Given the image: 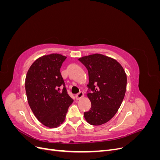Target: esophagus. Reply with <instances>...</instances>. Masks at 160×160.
<instances>
[{
	"mask_svg": "<svg viewBox=\"0 0 160 160\" xmlns=\"http://www.w3.org/2000/svg\"><path fill=\"white\" fill-rule=\"evenodd\" d=\"M84 96V94H83V92H79V93H78V94H77L76 95H75V98H76V99L77 100H79V99H81L82 98H83V97Z\"/></svg>",
	"mask_w": 160,
	"mask_h": 160,
	"instance_id": "esophagus-1",
	"label": "esophagus"
}]
</instances>
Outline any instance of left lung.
Returning <instances> with one entry per match:
<instances>
[{"label":"left lung","mask_w":160,"mask_h":160,"mask_svg":"<svg viewBox=\"0 0 160 160\" xmlns=\"http://www.w3.org/2000/svg\"><path fill=\"white\" fill-rule=\"evenodd\" d=\"M79 61L89 74L88 97L91 107L84 113L85 119L93 125L107 123L117 113L125 97V72L117 61L101 54L83 57Z\"/></svg>","instance_id":"1"}]
</instances>
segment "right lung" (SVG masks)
<instances>
[{
  "label": "right lung",
  "instance_id": "1",
  "mask_svg": "<svg viewBox=\"0 0 160 160\" xmlns=\"http://www.w3.org/2000/svg\"><path fill=\"white\" fill-rule=\"evenodd\" d=\"M66 59L60 54L42 56L33 62L26 76L28 105L37 119L49 128L63 123L68 108L73 102L60 72Z\"/></svg>",
  "mask_w": 160,
  "mask_h": 160
}]
</instances>
